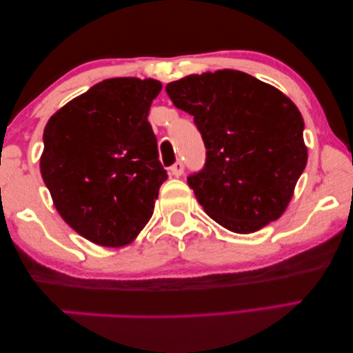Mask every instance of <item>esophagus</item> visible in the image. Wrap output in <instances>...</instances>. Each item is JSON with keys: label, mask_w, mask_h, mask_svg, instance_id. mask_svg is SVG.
Listing matches in <instances>:
<instances>
[{"label": "esophagus", "mask_w": 353, "mask_h": 353, "mask_svg": "<svg viewBox=\"0 0 353 353\" xmlns=\"http://www.w3.org/2000/svg\"><path fill=\"white\" fill-rule=\"evenodd\" d=\"M183 172H184L183 161H176V163L170 167V173L173 176H181Z\"/></svg>", "instance_id": "obj_1"}]
</instances>
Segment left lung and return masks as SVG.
I'll return each instance as SVG.
<instances>
[{
  "mask_svg": "<svg viewBox=\"0 0 353 353\" xmlns=\"http://www.w3.org/2000/svg\"><path fill=\"white\" fill-rule=\"evenodd\" d=\"M165 92L178 109L194 115L203 139L205 165L188 184L206 214L242 234L276 221L308 159L297 106L238 70L189 74Z\"/></svg>",
  "mask_w": 353,
  "mask_h": 353,
  "instance_id": "1",
  "label": "left lung"
}]
</instances>
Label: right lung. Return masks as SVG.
<instances>
[{"instance_id":"add662e5","label":"right lung","mask_w":353,"mask_h":353,"mask_svg":"<svg viewBox=\"0 0 353 353\" xmlns=\"http://www.w3.org/2000/svg\"><path fill=\"white\" fill-rule=\"evenodd\" d=\"M161 89L156 79H105L45 126L40 172L56 210L98 245L130 244L153 214L167 172L147 117Z\"/></svg>"}]
</instances>
